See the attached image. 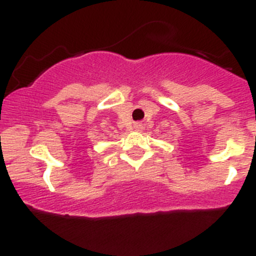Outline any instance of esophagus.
Listing matches in <instances>:
<instances>
[{"label": "esophagus", "mask_w": 256, "mask_h": 256, "mask_svg": "<svg viewBox=\"0 0 256 256\" xmlns=\"http://www.w3.org/2000/svg\"><path fill=\"white\" fill-rule=\"evenodd\" d=\"M140 127H142V126L139 124V123H136V124L134 126V128H136V129H140Z\"/></svg>", "instance_id": "obj_1"}]
</instances>
